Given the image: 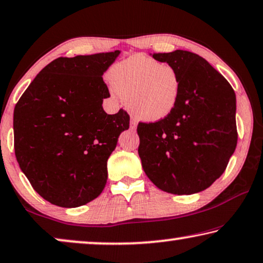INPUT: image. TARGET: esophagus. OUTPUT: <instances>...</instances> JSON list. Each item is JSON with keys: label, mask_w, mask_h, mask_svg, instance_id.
Segmentation results:
<instances>
[{"label": "esophagus", "mask_w": 263, "mask_h": 263, "mask_svg": "<svg viewBox=\"0 0 263 263\" xmlns=\"http://www.w3.org/2000/svg\"><path fill=\"white\" fill-rule=\"evenodd\" d=\"M136 124H138V123H136V120L133 119V117H132V119H130V129H133V130H135Z\"/></svg>", "instance_id": "obj_1"}]
</instances>
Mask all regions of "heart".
<instances>
[{"mask_svg": "<svg viewBox=\"0 0 263 263\" xmlns=\"http://www.w3.org/2000/svg\"><path fill=\"white\" fill-rule=\"evenodd\" d=\"M109 78L133 115L147 122L170 116L180 101L182 79L173 66L136 54L111 67Z\"/></svg>", "mask_w": 263, "mask_h": 263, "instance_id": "1", "label": "heart"}]
</instances>
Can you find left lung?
Segmentation results:
<instances>
[{
  "label": "left lung",
  "instance_id": "8db88e82",
  "mask_svg": "<svg viewBox=\"0 0 263 263\" xmlns=\"http://www.w3.org/2000/svg\"><path fill=\"white\" fill-rule=\"evenodd\" d=\"M153 58L180 73L182 91L170 116L138 125L143 171L165 192H200L222 176L237 144L235 91L196 53L177 49Z\"/></svg>",
  "mask_w": 263,
  "mask_h": 263
}]
</instances>
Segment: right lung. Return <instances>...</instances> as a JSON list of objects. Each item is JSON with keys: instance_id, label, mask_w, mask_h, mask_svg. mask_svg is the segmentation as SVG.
Returning a JSON list of instances; mask_svg holds the SVG:
<instances>
[{"instance_id": "right-lung-1", "label": "right lung", "mask_w": 263, "mask_h": 263, "mask_svg": "<svg viewBox=\"0 0 263 263\" xmlns=\"http://www.w3.org/2000/svg\"><path fill=\"white\" fill-rule=\"evenodd\" d=\"M120 51L57 58L41 70L14 109L20 168L51 204L77 208L101 195L106 161L129 128L123 109L108 115L104 72Z\"/></svg>"}]
</instances>
